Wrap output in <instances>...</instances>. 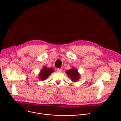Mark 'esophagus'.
Instances as JSON below:
<instances>
[{"mask_svg": "<svg viewBox=\"0 0 121 121\" xmlns=\"http://www.w3.org/2000/svg\"><path fill=\"white\" fill-rule=\"evenodd\" d=\"M57 71H58V72L62 73V69H57Z\"/></svg>", "mask_w": 121, "mask_h": 121, "instance_id": "1", "label": "esophagus"}]
</instances>
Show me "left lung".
I'll use <instances>...</instances> for the list:
<instances>
[{
	"instance_id": "obj_1",
	"label": "left lung",
	"mask_w": 121,
	"mask_h": 121,
	"mask_svg": "<svg viewBox=\"0 0 121 121\" xmlns=\"http://www.w3.org/2000/svg\"><path fill=\"white\" fill-rule=\"evenodd\" d=\"M66 73L73 82L78 81L80 78V74L78 73V69L74 68L66 71Z\"/></svg>"
}]
</instances>
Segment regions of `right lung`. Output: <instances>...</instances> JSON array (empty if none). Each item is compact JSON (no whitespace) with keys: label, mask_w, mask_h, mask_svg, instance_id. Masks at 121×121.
Instances as JSON below:
<instances>
[{"label":"right lung","mask_w":121,"mask_h":121,"mask_svg":"<svg viewBox=\"0 0 121 121\" xmlns=\"http://www.w3.org/2000/svg\"><path fill=\"white\" fill-rule=\"evenodd\" d=\"M54 72V69L52 68H48L47 66H44L41 70L40 71L38 78L40 80H44L48 78L51 73Z\"/></svg>","instance_id":"right-lung-1"}]
</instances>
